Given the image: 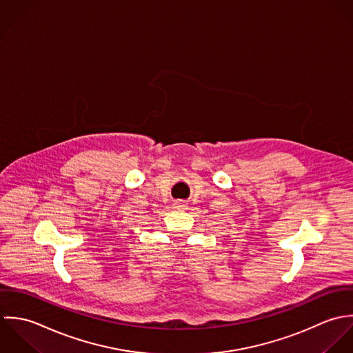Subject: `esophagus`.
<instances>
[{"label": "esophagus", "mask_w": 353, "mask_h": 353, "mask_svg": "<svg viewBox=\"0 0 353 353\" xmlns=\"http://www.w3.org/2000/svg\"><path fill=\"white\" fill-rule=\"evenodd\" d=\"M174 206H176V209H179V210H185V209H187V203H185L184 201H176V202H174Z\"/></svg>", "instance_id": "esophagus-1"}]
</instances>
